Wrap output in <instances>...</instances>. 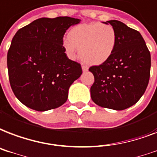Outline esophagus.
I'll list each match as a JSON object with an SVG mask.
<instances>
[{
  "label": "esophagus",
  "instance_id": "34e87169",
  "mask_svg": "<svg viewBox=\"0 0 157 157\" xmlns=\"http://www.w3.org/2000/svg\"><path fill=\"white\" fill-rule=\"evenodd\" d=\"M82 67V71H83L84 72H85V71H88V67H86V66L83 65V66H82V67Z\"/></svg>",
  "mask_w": 157,
  "mask_h": 157
}]
</instances>
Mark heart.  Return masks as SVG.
<instances>
[{
  "mask_svg": "<svg viewBox=\"0 0 157 157\" xmlns=\"http://www.w3.org/2000/svg\"><path fill=\"white\" fill-rule=\"evenodd\" d=\"M63 42L66 52L71 58L76 57V49L80 57L90 65L99 66L106 63L115 50L117 33L109 24H83L71 29Z\"/></svg>",
  "mask_w": 157,
  "mask_h": 157,
  "instance_id": "heart-1",
  "label": "heart"
}]
</instances>
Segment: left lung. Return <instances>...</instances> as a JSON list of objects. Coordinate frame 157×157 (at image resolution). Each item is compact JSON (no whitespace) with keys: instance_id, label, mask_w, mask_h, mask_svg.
Returning <instances> with one entry per match:
<instances>
[{"instance_id":"8db88e82","label":"left lung","mask_w":157,"mask_h":157,"mask_svg":"<svg viewBox=\"0 0 157 157\" xmlns=\"http://www.w3.org/2000/svg\"><path fill=\"white\" fill-rule=\"evenodd\" d=\"M105 24L114 28L117 44L113 54L106 63L90 67L94 77L90 95L100 107L124 110L135 105L147 87L151 54L138 31L118 20Z\"/></svg>"}]
</instances>
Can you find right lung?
Here are the masks:
<instances>
[{
	"mask_svg": "<svg viewBox=\"0 0 157 157\" xmlns=\"http://www.w3.org/2000/svg\"><path fill=\"white\" fill-rule=\"evenodd\" d=\"M79 19L40 18L20 29L7 53L10 84L18 100L37 111L63 105L71 85L82 74L81 64L67 57L63 36Z\"/></svg>",
	"mask_w": 157,
	"mask_h": 157,
	"instance_id": "obj_1",
	"label": "right lung"
}]
</instances>
